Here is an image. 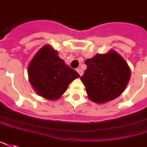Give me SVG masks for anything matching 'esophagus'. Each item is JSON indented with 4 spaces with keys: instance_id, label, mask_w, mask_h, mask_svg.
Listing matches in <instances>:
<instances>
[{
    "instance_id": "esophagus-1",
    "label": "esophagus",
    "mask_w": 147,
    "mask_h": 147,
    "mask_svg": "<svg viewBox=\"0 0 147 147\" xmlns=\"http://www.w3.org/2000/svg\"><path fill=\"white\" fill-rule=\"evenodd\" d=\"M77 71H78V73L79 74L80 76H82V74H83V71H82V70L81 69H77Z\"/></svg>"
}]
</instances>
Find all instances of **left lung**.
I'll use <instances>...</instances> for the list:
<instances>
[{
  "label": "left lung",
  "mask_w": 147,
  "mask_h": 147,
  "mask_svg": "<svg viewBox=\"0 0 147 147\" xmlns=\"http://www.w3.org/2000/svg\"><path fill=\"white\" fill-rule=\"evenodd\" d=\"M87 69L81 80L91 101L105 103L118 98L130 78V69L125 60L115 51L97 54L85 61Z\"/></svg>",
  "instance_id": "obj_1"
}]
</instances>
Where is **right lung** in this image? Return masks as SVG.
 Wrapping results in <instances>:
<instances>
[{
  "instance_id": "obj_1",
  "label": "right lung",
  "mask_w": 147,
  "mask_h": 147,
  "mask_svg": "<svg viewBox=\"0 0 147 147\" xmlns=\"http://www.w3.org/2000/svg\"><path fill=\"white\" fill-rule=\"evenodd\" d=\"M29 82L38 94L49 100L60 98L69 84L79 78L78 73L65 65L57 52L49 45L41 48L28 69Z\"/></svg>"
}]
</instances>
